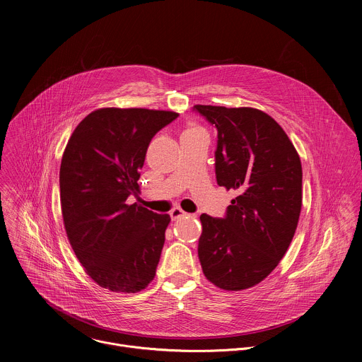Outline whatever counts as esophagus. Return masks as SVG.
Listing matches in <instances>:
<instances>
[{
    "instance_id": "esophagus-1",
    "label": "esophagus",
    "mask_w": 362,
    "mask_h": 362,
    "mask_svg": "<svg viewBox=\"0 0 362 362\" xmlns=\"http://www.w3.org/2000/svg\"><path fill=\"white\" fill-rule=\"evenodd\" d=\"M170 218H172V221H177V219H182V218H185V216H189L185 211H182L180 208H173L170 212Z\"/></svg>"
}]
</instances>
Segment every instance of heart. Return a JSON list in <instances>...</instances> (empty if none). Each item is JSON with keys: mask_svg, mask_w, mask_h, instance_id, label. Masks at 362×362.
<instances>
[{"mask_svg": "<svg viewBox=\"0 0 362 362\" xmlns=\"http://www.w3.org/2000/svg\"><path fill=\"white\" fill-rule=\"evenodd\" d=\"M194 130H200V129H197V127H190V129H187L186 132H194ZM186 132H185V133H186Z\"/></svg>", "mask_w": 362, "mask_h": 362, "instance_id": "obj_1", "label": "heart"}]
</instances>
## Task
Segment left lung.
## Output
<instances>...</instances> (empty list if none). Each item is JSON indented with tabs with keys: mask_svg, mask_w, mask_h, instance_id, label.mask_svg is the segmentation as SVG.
<instances>
[{
	"mask_svg": "<svg viewBox=\"0 0 362 362\" xmlns=\"http://www.w3.org/2000/svg\"><path fill=\"white\" fill-rule=\"evenodd\" d=\"M193 110L218 130V185L238 193L225 218L200 215L199 261L218 288L247 289L278 267L292 242L302 206L300 159L284 129L261 110Z\"/></svg>",
	"mask_w": 362,
	"mask_h": 362,
	"instance_id": "8db88e82",
	"label": "left lung"
}]
</instances>
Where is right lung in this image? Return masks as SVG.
<instances>
[{
    "instance_id": "right-lung-1",
    "label": "right lung",
    "mask_w": 362,
    "mask_h": 362,
    "mask_svg": "<svg viewBox=\"0 0 362 362\" xmlns=\"http://www.w3.org/2000/svg\"><path fill=\"white\" fill-rule=\"evenodd\" d=\"M177 113L98 109L73 132L60 168V199L70 245L101 288L134 293L156 275L169 215L154 214L129 196L150 140Z\"/></svg>"
}]
</instances>
